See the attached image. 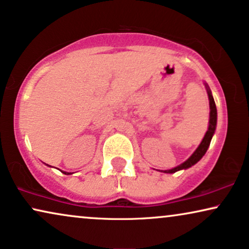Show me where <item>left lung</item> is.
I'll return each mask as SVG.
<instances>
[{"label": "left lung", "mask_w": 249, "mask_h": 249, "mask_svg": "<svg viewBox=\"0 0 249 249\" xmlns=\"http://www.w3.org/2000/svg\"><path fill=\"white\" fill-rule=\"evenodd\" d=\"M207 88V86H206ZM207 93H208V99H210V108H211V112H210V125H208V130L205 134V137L201 141V143L199 144V147L197 148V150L192 154V156L188 160H185L184 163H182L181 165H178V167L172 168V170L168 171H163L165 173H175L177 171L180 170H185V168L191 167L192 165H195L197 161H199L201 157L206 154L208 147H210L212 137H213L214 132H215V127H216V119H217V111H216V106H215L214 99L212 97L211 90L207 88Z\"/></svg>", "instance_id": "left-lung-1"}]
</instances>
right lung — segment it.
I'll return each mask as SVG.
<instances>
[{
  "instance_id": "right-lung-1",
  "label": "right lung",
  "mask_w": 249,
  "mask_h": 249,
  "mask_svg": "<svg viewBox=\"0 0 249 249\" xmlns=\"http://www.w3.org/2000/svg\"><path fill=\"white\" fill-rule=\"evenodd\" d=\"M62 173H65V174H71V173H67V172H62Z\"/></svg>"
}]
</instances>
